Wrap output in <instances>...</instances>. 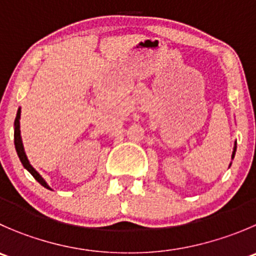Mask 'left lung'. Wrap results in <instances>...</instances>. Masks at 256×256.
<instances>
[{
	"instance_id": "obj_1",
	"label": "left lung",
	"mask_w": 256,
	"mask_h": 256,
	"mask_svg": "<svg viewBox=\"0 0 256 256\" xmlns=\"http://www.w3.org/2000/svg\"><path fill=\"white\" fill-rule=\"evenodd\" d=\"M235 151H236V144H235V146H234V151H232V158H234V155H235Z\"/></svg>"
}]
</instances>
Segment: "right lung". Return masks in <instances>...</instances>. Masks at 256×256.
<instances>
[{
    "instance_id": "1",
    "label": "right lung",
    "mask_w": 256,
    "mask_h": 256,
    "mask_svg": "<svg viewBox=\"0 0 256 256\" xmlns=\"http://www.w3.org/2000/svg\"><path fill=\"white\" fill-rule=\"evenodd\" d=\"M20 118H21V108H18V111H17L16 118H14V148H16L17 155H18V158H20V160H21L24 168H26V170L28 171V172L31 174V175L34 176V178H36V180L38 181V182L41 184L44 188H50V190H51V188L47 185V182L44 180V178H42V176L40 175V174L37 172V171L34 170V168H32V165L30 164L28 158H27L26 152H24V144H22V138H21V130H20Z\"/></svg>"
}]
</instances>
